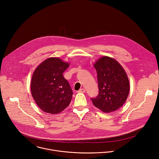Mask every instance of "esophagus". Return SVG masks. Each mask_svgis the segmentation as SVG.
I'll return each instance as SVG.
<instances>
[{"instance_id":"1","label":"esophagus","mask_w":159,"mask_h":159,"mask_svg":"<svg viewBox=\"0 0 159 159\" xmlns=\"http://www.w3.org/2000/svg\"><path fill=\"white\" fill-rule=\"evenodd\" d=\"M79 93H84L85 92V90L84 89H80L79 91H78Z\"/></svg>"}]
</instances>
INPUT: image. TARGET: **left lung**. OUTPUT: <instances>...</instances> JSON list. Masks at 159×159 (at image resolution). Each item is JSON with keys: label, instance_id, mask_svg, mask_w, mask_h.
I'll return each instance as SVG.
<instances>
[{"label": "left lung", "instance_id": "1", "mask_svg": "<svg viewBox=\"0 0 159 159\" xmlns=\"http://www.w3.org/2000/svg\"><path fill=\"white\" fill-rule=\"evenodd\" d=\"M94 67L97 73L98 95L92 98L96 107L103 112L115 111L122 107L129 92V82L125 69L114 59L100 58Z\"/></svg>", "mask_w": 159, "mask_h": 159}]
</instances>
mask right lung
Instances as JSON below:
<instances>
[{
    "label": "right lung",
    "instance_id": "add662e5",
    "mask_svg": "<svg viewBox=\"0 0 159 159\" xmlns=\"http://www.w3.org/2000/svg\"><path fill=\"white\" fill-rule=\"evenodd\" d=\"M69 64L57 57H50L34 70L31 92L38 106L45 112L60 113L69 105L73 91L63 73Z\"/></svg>",
    "mask_w": 159,
    "mask_h": 159
}]
</instances>
